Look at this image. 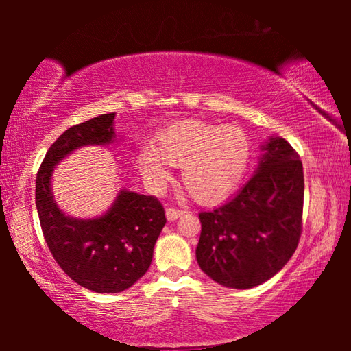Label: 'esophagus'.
Here are the masks:
<instances>
[{
	"instance_id": "esophagus-1",
	"label": "esophagus",
	"mask_w": 351,
	"mask_h": 351,
	"mask_svg": "<svg viewBox=\"0 0 351 351\" xmlns=\"http://www.w3.org/2000/svg\"><path fill=\"white\" fill-rule=\"evenodd\" d=\"M182 213V210L175 209V207H167V209H165V217H167L169 221H175V219L180 218Z\"/></svg>"
}]
</instances>
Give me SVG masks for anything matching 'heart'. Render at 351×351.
I'll list each match as a JSON object with an SVG mask.
<instances>
[{
    "label": "heart",
    "instance_id": "1",
    "mask_svg": "<svg viewBox=\"0 0 351 351\" xmlns=\"http://www.w3.org/2000/svg\"><path fill=\"white\" fill-rule=\"evenodd\" d=\"M251 145L239 125L184 119L165 127L154 145L142 147L139 169L148 182L161 186L181 167V181L199 203H217L239 187L245 176Z\"/></svg>",
    "mask_w": 351,
    "mask_h": 351
}]
</instances>
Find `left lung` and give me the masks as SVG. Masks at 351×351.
Masks as SVG:
<instances>
[{"instance_id": "left-lung-1", "label": "left lung", "mask_w": 351, "mask_h": 351, "mask_svg": "<svg viewBox=\"0 0 351 351\" xmlns=\"http://www.w3.org/2000/svg\"><path fill=\"white\" fill-rule=\"evenodd\" d=\"M254 176L232 199L201 212L199 268L226 288L265 283L293 257L302 234L304 167L283 138L261 145Z\"/></svg>"}]
</instances>
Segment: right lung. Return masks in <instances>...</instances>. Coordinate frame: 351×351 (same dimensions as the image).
Instances as JSON below:
<instances>
[{
    "mask_svg": "<svg viewBox=\"0 0 351 351\" xmlns=\"http://www.w3.org/2000/svg\"><path fill=\"white\" fill-rule=\"evenodd\" d=\"M114 112L68 128L47 150L35 184V204L46 245L58 266L80 287L114 294L134 285L150 268L164 228L158 198L121 190L96 218H73L58 209L51 187L56 165L77 148L114 142Z\"/></svg>",
    "mask_w": 351,
    "mask_h": 351,
    "instance_id": "1",
    "label": "right lung"
}]
</instances>
